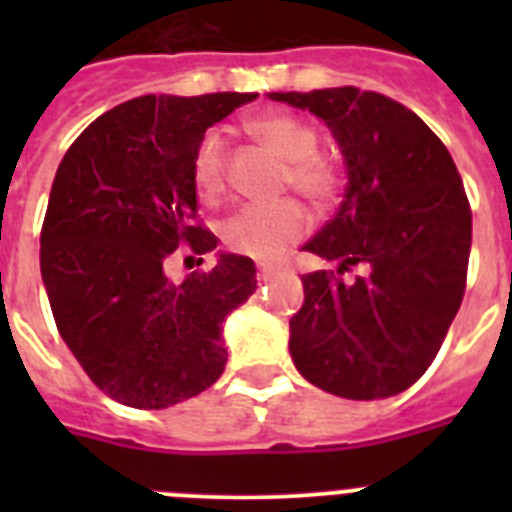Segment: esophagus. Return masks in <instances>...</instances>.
<instances>
[{
  "mask_svg": "<svg viewBox=\"0 0 512 512\" xmlns=\"http://www.w3.org/2000/svg\"><path fill=\"white\" fill-rule=\"evenodd\" d=\"M274 277H277V269H274V266H261L259 274H256V279H259V282H271Z\"/></svg>",
  "mask_w": 512,
  "mask_h": 512,
  "instance_id": "34e87169",
  "label": "esophagus"
}]
</instances>
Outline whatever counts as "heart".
<instances>
[{"mask_svg":"<svg viewBox=\"0 0 512 512\" xmlns=\"http://www.w3.org/2000/svg\"><path fill=\"white\" fill-rule=\"evenodd\" d=\"M248 135L282 158V187H292L315 205H328L341 189V171L318 151V133L289 112H264L246 122ZM228 179V146L217 130L200 138L192 153V182L202 202H217ZM310 228V215L297 200L246 205L223 225V241L233 253L274 261Z\"/></svg>","mask_w":512,"mask_h":512,"instance_id":"obj_1","label":"heart"}]
</instances>
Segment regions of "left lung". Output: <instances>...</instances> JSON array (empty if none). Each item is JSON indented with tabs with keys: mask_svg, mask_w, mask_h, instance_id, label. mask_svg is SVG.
I'll use <instances>...</instances> for the list:
<instances>
[{
	"mask_svg": "<svg viewBox=\"0 0 512 512\" xmlns=\"http://www.w3.org/2000/svg\"><path fill=\"white\" fill-rule=\"evenodd\" d=\"M269 97L325 120L348 171L336 217L305 243L338 269L302 277L289 354L330 395H397L436 359L467 289L472 207L454 158L413 110L379 92ZM354 268L360 277L343 283Z\"/></svg>",
	"mask_w": 512,
	"mask_h": 512,
	"instance_id": "1",
	"label": "left lung"
}]
</instances>
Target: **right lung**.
<instances>
[{
  "label": "right lung",
  "mask_w": 512,
  "mask_h": 512,
  "mask_svg": "<svg viewBox=\"0 0 512 512\" xmlns=\"http://www.w3.org/2000/svg\"><path fill=\"white\" fill-rule=\"evenodd\" d=\"M253 99H130L97 117L58 166L40 230L45 292L81 369L128 408H169L223 374V320L253 295L256 266L220 253L182 282L166 266L176 248L217 246L197 215L192 153L207 128Z\"/></svg>",
  "instance_id": "1"
}]
</instances>
